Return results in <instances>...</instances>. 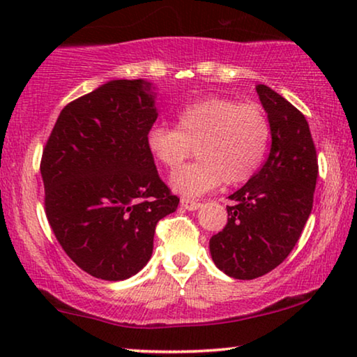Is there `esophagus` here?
Returning <instances> with one entry per match:
<instances>
[{"mask_svg":"<svg viewBox=\"0 0 357 357\" xmlns=\"http://www.w3.org/2000/svg\"><path fill=\"white\" fill-rule=\"evenodd\" d=\"M180 204H182L185 209H188V211H197V209L202 208V203L199 202H192V199H185V198L180 202Z\"/></svg>","mask_w":357,"mask_h":357,"instance_id":"esophagus-1","label":"esophagus"}]
</instances>
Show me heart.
I'll return each mask as SVG.
<instances>
[{
  "instance_id": "b5f03b06",
  "label": "heart",
  "mask_w": 357,
  "mask_h": 357,
  "mask_svg": "<svg viewBox=\"0 0 357 357\" xmlns=\"http://www.w3.org/2000/svg\"><path fill=\"white\" fill-rule=\"evenodd\" d=\"M271 139L266 112L255 102L209 97L177 114L174 126L155 125L146 135L149 154L175 172L193 149L198 160L170 178L174 192L187 198L252 178L265 160Z\"/></svg>"
}]
</instances>
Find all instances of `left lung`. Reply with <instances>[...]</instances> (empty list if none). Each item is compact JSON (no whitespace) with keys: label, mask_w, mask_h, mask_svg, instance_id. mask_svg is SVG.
<instances>
[{"label":"left lung","mask_w":357,"mask_h":357,"mask_svg":"<svg viewBox=\"0 0 357 357\" xmlns=\"http://www.w3.org/2000/svg\"><path fill=\"white\" fill-rule=\"evenodd\" d=\"M255 89L270 120V154L229 197L226 227L209 241L214 265L236 280H255L286 260L310 216L319 177L305 116L271 87Z\"/></svg>","instance_id":"1"}]
</instances>
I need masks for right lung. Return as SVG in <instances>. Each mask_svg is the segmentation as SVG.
Instances as JSON below:
<instances>
[{
	"mask_svg": "<svg viewBox=\"0 0 357 357\" xmlns=\"http://www.w3.org/2000/svg\"><path fill=\"white\" fill-rule=\"evenodd\" d=\"M155 96L144 79L105 82L61 110L43 149L52 231L66 255L99 280L123 281L143 270L155 224L178 206L146 148Z\"/></svg>",
	"mask_w": 357,
	"mask_h": 357,
	"instance_id": "add662e5",
	"label": "right lung"
}]
</instances>
